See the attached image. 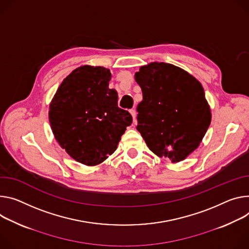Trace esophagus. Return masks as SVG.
<instances>
[{
	"instance_id": "obj_1",
	"label": "esophagus",
	"mask_w": 249,
	"mask_h": 249,
	"mask_svg": "<svg viewBox=\"0 0 249 249\" xmlns=\"http://www.w3.org/2000/svg\"><path fill=\"white\" fill-rule=\"evenodd\" d=\"M130 113H131V115H132V117H133V121L135 122V121H136V110H135V109H131V110H130Z\"/></svg>"
}]
</instances>
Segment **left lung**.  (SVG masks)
<instances>
[{"mask_svg":"<svg viewBox=\"0 0 249 249\" xmlns=\"http://www.w3.org/2000/svg\"><path fill=\"white\" fill-rule=\"evenodd\" d=\"M135 79L143 93L136 128L147 146L174 163L184 160L197 148L212 120L201 84L165 62L142 66Z\"/></svg>","mask_w":249,"mask_h":249,"instance_id":"8db88e82","label":"left lung"}]
</instances>
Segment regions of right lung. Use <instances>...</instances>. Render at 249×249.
Wrapping results in <instances>:
<instances>
[{
	"label": "right lung",
	"instance_id": "right-lung-1",
	"mask_svg": "<svg viewBox=\"0 0 249 249\" xmlns=\"http://www.w3.org/2000/svg\"><path fill=\"white\" fill-rule=\"evenodd\" d=\"M110 79L104 67H78L62 81L50 105L56 141L87 166L98 165L114 153L132 123L130 113L118 107L117 91L108 87Z\"/></svg>",
	"mask_w": 249,
	"mask_h": 249
}]
</instances>
